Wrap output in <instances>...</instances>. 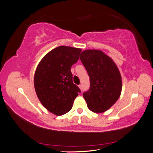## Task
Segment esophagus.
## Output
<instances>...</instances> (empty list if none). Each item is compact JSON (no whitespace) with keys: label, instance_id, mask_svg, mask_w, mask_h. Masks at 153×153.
<instances>
[{"label":"esophagus","instance_id":"34e87169","mask_svg":"<svg viewBox=\"0 0 153 153\" xmlns=\"http://www.w3.org/2000/svg\"><path fill=\"white\" fill-rule=\"evenodd\" d=\"M79 87L80 88V90H81V91H82V89H83V87H82V84H80V85H79Z\"/></svg>","mask_w":153,"mask_h":153}]
</instances>
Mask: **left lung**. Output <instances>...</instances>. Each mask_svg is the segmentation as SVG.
<instances>
[{"mask_svg": "<svg viewBox=\"0 0 153 153\" xmlns=\"http://www.w3.org/2000/svg\"><path fill=\"white\" fill-rule=\"evenodd\" d=\"M90 80V87L83 93L88 108L95 113L108 110L120 98L121 76L117 65L99 50H86L80 56Z\"/></svg>", "mask_w": 153, "mask_h": 153, "instance_id": "left-lung-1", "label": "left lung"}]
</instances>
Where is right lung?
I'll use <instances>...</instances> for the list:
<instances>
[{
    "label": "right lung",
    "instance_id": "right-lung-1",
    "mask_svg": "<svg viewBox=\"0 0 153 153\" xmlns=\"http://www.w3.org/2000/svg\"><path fill=\"white\" fill-rule=\"evenodd\" d=\"M80 48L59 46L47 53L35 73L34 87L40 102L47 110L62 115L71 110L81 92L73 84L71 66L77 62Z\"/></svg>",
    "mask_w": 153,
    "mask_h": 153
}]
</instances>
